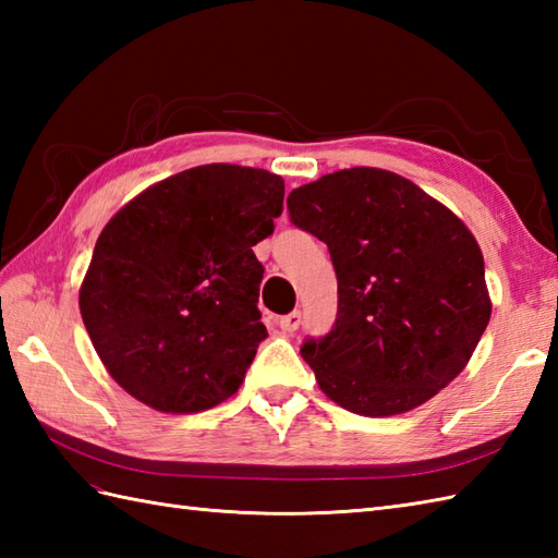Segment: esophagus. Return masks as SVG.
Returning a JSON list of instances; mask_svg holds the SVG:
<instances>
[{
	"label": "esophagus",
	"mask_w": 558,
	"mask_h": 558,
	"mask_svg": "<svg viewBox=\"0 0 558 558\" xmlns=\"http://www.w3.org/2000/svg\"><path fill=\"white\" fill-rule=\"evenodd\" d=\"M300 322H302V314L300 312H292V314H288V316H282L280 318V328H282V333H294V330L300 328Z\"/></svg>",
	"instance_id": "esophagus-1"
}]
</instances>
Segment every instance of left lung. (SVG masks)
<instances>
[{"label":"left lung","mask_w":558,"mask_h":558,"mask_svg":"<svg viewBox=\"0 0 558 558\" xmlns=\"http://www.w3.org/2000/svg\"><path fill=\"white\" fill-rule=\"evenodd\" d=\"M290 218L328 244L338 318L302 357L318 388L362 417L432 400L465 369L492 300L475 234L396 172L350 168L292 189Z\"/></svg>","instance_id":"obj_1"}]
</instances>
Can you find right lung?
Here are the masks:
<instances>
[{
  "instance_id": "add662e5",
  "label": "right lung",
  "mask_w": 558,
  "mask_h": 558,
  "mask_svg": "<svg viewBox=\"0 0 558 558\" xmlns=\"http://www.w3.org/2000/svg\"><path fill=\"white\" fill-rule=\"evenodd\" d=\"M280 174L213 162L148 186L105 225L78 306L105 369L168 414L242 386L266 326L254 246L282 213Z\"/></svg>"
}]
</instances>
